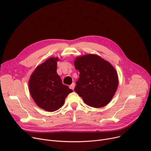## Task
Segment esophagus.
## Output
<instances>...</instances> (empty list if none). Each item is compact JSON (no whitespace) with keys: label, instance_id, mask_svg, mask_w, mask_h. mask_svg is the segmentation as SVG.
I'll return each mask as SVG.
<instances>
[{"label":"esophagus","instance_id":"34e87169","mask_svg":"<svg viewBox=\"0 0 151 151\" xmlns=\"http://www.w3.org/2000/svg\"><path fill=\"white\" fill-rule=\"evenodd\" d=\"M75 83H73L72 84H71V85H70V89H74V88H75Z\"/></svg>","mask_w":151,"mask_h":151}]
</instances>
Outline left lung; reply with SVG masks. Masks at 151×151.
I'll return each instance as SVG.
<instances>
[{"mask_svg":"<svg viewBox=\"0 0 151 151\" xmlns=\"http://www.w3.org/2000/svg\"><path fill=\"white\" fill-rule=\"evenodd\" d=\"M74 64L80 71L75 91L89 106L101 108L106 105L118 86V76L114 68L96 54L78 57Z\"/></svg>","mask_w":151,"mask_h":151,"instance_id":"obj_1","label":"left lung"}]
</instances>
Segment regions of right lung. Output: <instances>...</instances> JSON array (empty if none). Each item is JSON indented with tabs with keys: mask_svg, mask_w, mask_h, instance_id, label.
I'll return each instance as SVG.
<instances>
[{
	"mask_svg": "<svg viewBox=\"0 0 151 151\" xmlns=\"http://www.w3.org/2000/svg\"><path fill=\"white\" fill-rule=\"evenodd\" d=\"M58 60V58H51L38 66L29 81V92L36 104L50 112L61 108L67 96L72 92L63 84L56 72Z\"/></svg>",
	"mask_w": 151,
	"mask_h": 151,
	"instance_id": "right-lung-1",
	"label": "right lung"
}]
</instances>
